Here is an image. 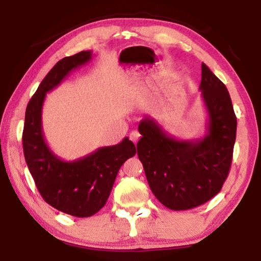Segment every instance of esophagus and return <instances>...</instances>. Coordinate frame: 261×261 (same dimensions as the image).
I'll use <instances>...</instances> for the list:
<instances>
[{
    "label": "esophagus",
    "instance_id": "1",
    "mask_svg": "<svg viewBox=\"0 0 261 261\" xmlns=\"http://www.w3.org/2000/svg\"><path fill=\"white\" fill-rule=\"evenodd\" d=\"M139 137H140V134L137 130H134V131H131L130 132V139L134 141V143L136 144L137 141H138V139H139Z\"/></svg>",
    "mask_w": 261,
    "mask_h": 261
}]
</instances>
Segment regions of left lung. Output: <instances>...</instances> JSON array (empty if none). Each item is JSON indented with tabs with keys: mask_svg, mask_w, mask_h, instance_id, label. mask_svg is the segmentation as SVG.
<instances>
[{
	"mask_svg": "<svg viewBox=\"0 0 261 261\" xmlns=\"http://www.w3.org/2000/svg\"><path fill=\"white\" fill-rule=\"evenodd\" d=\"M201 98L207 110L206 134L180 140L152 117L141 120L137 154L156 199L169 210L205 204L220 192L232 160L237 120L224 84L201 64Z\"/></svg>",
	"mask_w": 261,
	"mask_h": 261,
	"instance_id": "1",
	"label": "left lung"
}]
</instances>
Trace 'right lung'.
Here are the masks:
<instances>
[{"label":"right lung","mask_w":261,"mask_h":261,"mask_svg":"<svg viewBox=\"0 0 261 261\" xmlns=\"http://www.w3.org/2000/svg\"><path fill=\"white\" fill-rule=\"evenodd\" d=\"M91 59L92 51L83 50L57 62L26 107L23 131L25 161L41 197L54 208L77 218L92 216L102 208L121 166L136 154L127 137L73 161L62 160L47 145L42 130L46 94Z\"/></svg>","instance_id":"obj_1"}]
</instances>
